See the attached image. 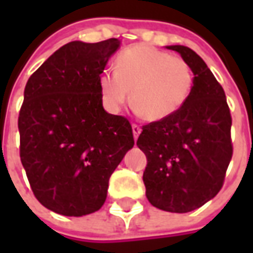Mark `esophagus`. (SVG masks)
I'll return each instance as SVG.
<instances>
[{"instance_id": "34e87169", "label": "esophagus", "mask_w": 253, "mask_h": 253, "mask_svg": "<svg viewBox=\"0 0 253 253\" xmlns=\"http://www.w3.org/2000/svg\"><path fill=\"white\" fill-rule=\"evenodd\" d=\"M141 131H142L141 126H138V125H135V123H132V134H134V138H135V139H137L138 135L141 134Z\"/></svg>"}]
</instances>
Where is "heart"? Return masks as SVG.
Masks as SVG:
<instances>
[{"label":"heart","instance_id":"1","mask_svg":"<svg viewBox=\"0 0 253 253\" xmlns=\"http://www.w3.org/2000/svg\"><path fill=\"white\" fill-rule=\"evenodd\" d=\"M194 74L190 65L146 44L125 48L115 59V72L99 77L100 93L112 112L128 99L146 121L157 122L173 115L186 103L192 89Z\"/></svg>","mask_w":253,"mask_h":253}]
</instances>
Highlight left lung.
<instances>
[{
    "label": "left lung",
    "mask_w": 253,
    "mask_h": 253,
    "mask_svg": "<svg viewBox=\"0 0 253 253\" xmlns=\"http://www.w3.org/2000/svg\"><path fill=\"white\" fill-rule=\"evenodd\" d=\"M167 48L190 65L194 85L180 110L142 126L137 145L148 159V201L164 211L188 212L222 188L233 154L232 116L222 86L205 61L186 46Z\"/></svg>",
    "instance_id": "1"
}]
</instances>
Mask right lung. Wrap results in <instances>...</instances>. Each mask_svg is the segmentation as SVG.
I'll use <instances>...</instances> for the list:
<instances>
[{
    "label": "right lung",
    "mask_w": 253,
    "mask_h": 253,
    "mask_svg": "<svg viewBox=\"0 0 253 253\" xmlns=\"http://www.w3.org/2000/svg\"><path fill=\"white\" fill-rule=\"evenodd\" d=\"M119 39L70 42L28 80L19 114L20 159L34 195L67 217L104 205L108 181L134 146L127 118L103 108L99 77Z\"/></svg>",
    "instance_id": "1"
}]
</instances>
